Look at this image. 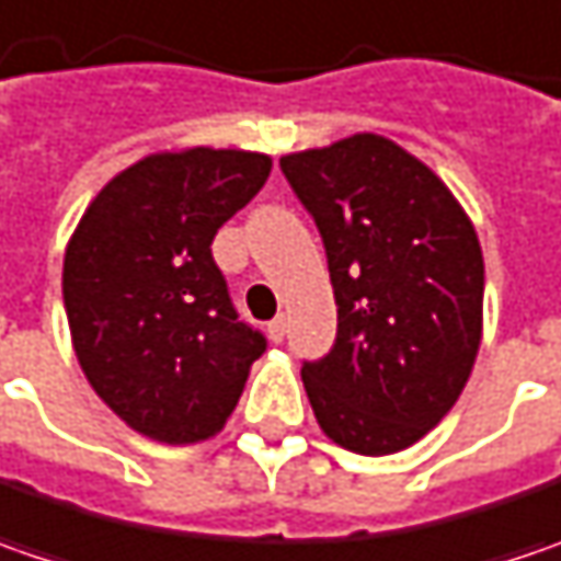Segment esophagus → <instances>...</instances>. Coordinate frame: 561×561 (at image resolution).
<instances>
[{"mask_svg": "<svg viewBox=\"0 0 561 561\" xmlns=\"http://www.w3.org/2000/svg\"><path fill=\"white\" fill-rule=\"evenodd\" d=\"M285 332H288V320L279 313V317L266 327V335H270V342H276V345H279L282 339H285Z\"/></svg>", "mask_w": 561, "mask_h": 561, "instance_id": "1", "label": "esophagus"}]
</instances>
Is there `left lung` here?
<instances>
[{"instance_id": "obj_1", "label": "left lung", "mask_w": 561, "mask_h": 561, "mask_svg": "<svg viewBox=\"0 0 561 561\" xmlns=\"http://www.w3.org/2000/svg\"><path fill=\"white\" fill-rule=\"evenodd\" d=\"M323 234L339 307L332 352L301 367L329 439L392 455L458 402L483 339V251L446 182L382 135L279 159Z\"/></svg>"}]
</instances>
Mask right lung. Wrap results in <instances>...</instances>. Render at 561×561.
<instances>
[{
    "label": "right lung",
    "mask_w": 561,
    "mask_h": 561,
    "mask_svg": "<svg viewBox=\"0 0 561 561\" xmlns=\"http://www.w3.org/2000/svg\"><path fill=\"white\" fill-rule=\"evenodd\" d=\"M270 169L251 150H159L103 184L68 238L61 298L78 364L147 439L216 436L266 348L238 320L209 244Z\"/></svg>",
    "instance_id": "add662e5"
}]
</instances>
